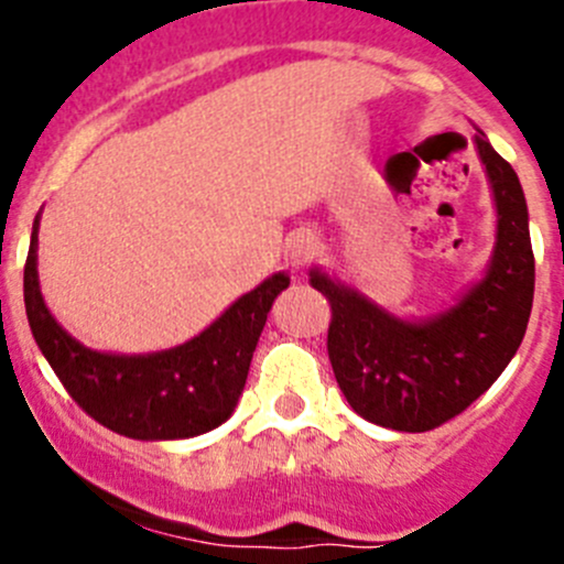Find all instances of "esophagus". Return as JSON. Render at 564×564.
<instances>
[{
  "label": "esophagus",
  "instance_id": "obj_1",
  "mask_svg": "<svg viewBox=\"0 0 564 564\" xmlns=\"http://www.w3.org/2000/svg\"><path fill=\"white\" fill-rule=\"evenodd\" d=\"M318 253H322V242H318V237L314 235V231L300 229V231H294V235H289L286 261L294 267V270L311 264Z\"/></svg>",
  "mask_w": 564,
  "mask_h": 564
}]
</instances>
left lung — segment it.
I'll return each mask as SVG.
<instances>
[{"label":"left lung","mask_w":564,"mask_h":564,"mask_svg":"<svg viewBox=\"0 0 564 564\" xmlns=\"http://www.w3.org/2000/svg\"><path fill=\"white\" fill-rule=\"evenodd\" d=\"M475 147L497 204V246L482 281L453 308L406 322L311 270V286L333 308L327 351L335 379L368 423L409 434L447 423L497 382L524 340L534 297L527 198L486 135L477 133Z\"/></svg>","instance_id":"obj_1"}]
</instances>
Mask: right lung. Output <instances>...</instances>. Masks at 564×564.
I'll return each instance as SVG.
<instances>
[{
  "label": "right lung",
  "mask_w": 564,
  "mask_h": 564,
  "mask_svg": "<svg viewBox=\"0 0 564 564\" xmlns=\"http://www.w3.org/2000/svg\"><path fill=\"white\" fill-rule=\"evenodd\" d=\"M286 286L289 275L275 272L174 349L104 355L70 338L45 308L37 283V220L24 267L26 318L59 382L89 417L144 442L207 434L231 417L267 314Z\"/></svg>",
  "instance_id": "right-lung-1"
}]
</instances>
